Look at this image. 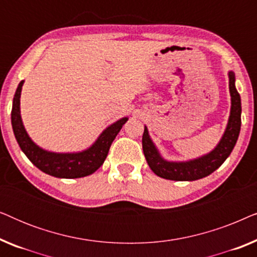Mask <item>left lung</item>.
<instances>
[{
  "label": "left lung",
  "instance_id": "1",
  "mask_svg": "<svg viewBox=\"0 0 257 257\" xmlns=\"http://www.w3.org/2000/svg\"><path fill=\"white\" fill-rule=\"evenodd\" d=\"M230 93V113L222 137L210 152L194 159L172 161L161 156L145 126L143 151L151 170L158 177L174 181H194L212 174L229 157L237 142L241 128V97L235 87V73L228 71Z\"/></svg>",
  "mask_w": 257,
  "mask_h": 257
}]
</instances>
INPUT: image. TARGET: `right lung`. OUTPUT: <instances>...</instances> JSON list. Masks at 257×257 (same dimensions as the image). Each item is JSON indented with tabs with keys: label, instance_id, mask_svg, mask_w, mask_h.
Returning a JSON list of instances; mask_svg holds the SVG:
<instances>
[{
	"label": "right lung",
	"instance_id": "1",
	"mask_svg": "<svg viewBox=\"0 0 257 257\" xmlns=\"http://www.w3.org/2000/svg\"><path fill=\"white\" fill-rule=\"evenodd\" d=\"M24 80H21L13 99L12 125L15 138L31 163L44 173L62 179L83 178L92 174L106 159L108 150L122 125L128 120L122 117L108 125L92 145L78 152H52L38 146L28 135L21 117V92Z\"/></svg>",
	"mask_w": 257,
	"mask_h": 257
}]
</instances>
